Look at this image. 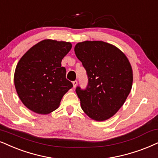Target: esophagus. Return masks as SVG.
Wrapping results in <instances>:
<instances>
[{
    "instance_id": "34e87169",
    "label": "esophagus",
    "mask_w": 158,
    "mask_h": 158,
    "mask_svg": "<svg viewBox=\"0 0 158 158\" xmlns=\"http://www.w3.org/2000/svg\"><path fill=\"white\" fill-rule=\"evenodd\" d=\"M77 81H73V87H77Z\"/></svg>"
}]
</instances>
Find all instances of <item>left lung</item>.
Listing matches in <instances>:
<instances>
[{"label": "left lung", "instance_id": "1", "mask_svg": "<svg viewBox=\"0 0 158 158\" xmlns=\"http://www.w3.org/2000/svg\"><path fill=\"white\" fill-rule=\"evenodd\" d=\"M74 52L88 77L86 89H76L81 109L93 120L109 119L123 106L132 88L128 59L117 47L102 41L79 42Z\"/></svg>", "mask_w": 158, "mask_h": 158}]
</instances>
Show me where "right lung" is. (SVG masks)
I'll return each mask as SVG.
<instances>
[{"mask_svg":"<svg viewBox=\"0 0 158 158\" xmlns=\"http://www.w3.org/2000/svg\"><path fill=\"white\" fill-rule=\"evenodd\" d=\"M72 44L45 39L28 49L18 62L14 76L16 90L27 109L47 114L59 107L63 95L73 87L61 66Z\"/></svg>","mask_w":158,"mask_h":158,"instance_id":"obj_1","label":"right lung"}]
</instances>
